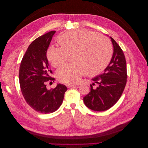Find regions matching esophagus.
Returning <instances> with one entry per match:
<instances>
[{"instance_id":"1","label":"esophagus","mask_w":148,"mask_h":148,"mask_svg":"<svg viewBox=\"0 0 148 148\" xmlns=\"http://www.w3.org/2000/svg\"><path fill=\"white\" fill-rule=\"evenodd\" d=\"M66 86L68 87V88H75V87H77V85H75V84H66Z\"/></svg>"}]
</instances>
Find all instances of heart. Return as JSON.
Returning a JSON list of instances; mask_svg holds the SVG:
<instances>
[{"mask_svg": "<svg viewBox=\"0 0 148 148\" xmlns=\"http://www.w3.org/2000/svg\"><path fill=\"white\" fill-rule=\"evenodd\" d=\"M61 47L51 46L47 56L54 67L63 64L73 55V63L66 64L57 70V78L61 82L77 83L84 73L97 74L104 70L112 55V46L104 36L87 29H77L62 34L59 38Z\"/></svg>", "mask_w": 148, "mask_h": 148, "instance_id": "obj_1", "label": "heart"}]
</instances>
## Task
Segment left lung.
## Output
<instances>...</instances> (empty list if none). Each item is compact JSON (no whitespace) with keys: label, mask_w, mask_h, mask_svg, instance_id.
I'll use <instances>...</instances> for the list:
<instances>
[{"label":"left lung","mask_w":148,"mask_h":148,"mask_svg":"<svg viewBox=\"0 0 148 148\" xmlns=\"http://www.w3.org/2000/svg\"><path fill=\"white\" fill-rule=\"evenodd\" d=\"M114 47V53L109 64L102 74L92 78L98 86L83 97L84 104L95 111L108 110L122 96L127 83V64L124 53L119 44L110 37Z\"/></svg>","instance_id":"1"}]
</instances>
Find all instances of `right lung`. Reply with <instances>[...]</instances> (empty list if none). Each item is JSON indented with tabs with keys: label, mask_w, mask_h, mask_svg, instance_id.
<instances>
[{
	"label": "right lung",
	"mask_w": 148,
	"mask_h": 148,
	"mask_svg": "<svg viewBox=\"0 0 148 148\" xmlns=\"http://www.w3.org/2000/svg\"><path fill=\"white\" fill-rule=\"evenodd\" d=\"M56 31L43 34L29 46L22 59L19 80L21 91L27 104L41 114L52 113L63 102L67 88L57 84L54 89H47L46 83L54 80L49 68L47 50Z\"/></svg>",
	"instance_id": "1"
}]
</instances>
